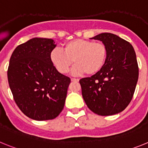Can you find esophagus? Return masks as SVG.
<instances>
[{
	"mask_svg": "<svg viewBox=\"0 0 148 148\" xmlns=\"http://www.w3.org/2000/svg\"><path fill=\"white\" fill-rule=\"evenodd\" d=\"M79 81V79L78 78H71V82H78Z\"/></svg>",
	"mask_w": 148,
	"mask_h": 148,
	"instance_id": "1",
	"label": "esophagus"
}]
</instances>
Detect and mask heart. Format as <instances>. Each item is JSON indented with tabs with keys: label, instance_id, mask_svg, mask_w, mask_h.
<instances>
[{
	"label": "heart",
	"instance_id": "1",
	"mask_svg": "<svg viewBox=\"0 0 148 148\" xmlns=\"http://www.w3.org/2000/svg\"><path fill=\"white\" fill-rule=\"evenodd\" d=\"M108 54L106 46L101 42H93L85 39H75L66 42L62 49L56 48L50 53V61L60 73L65 74L70 70L73 60V75H87L97 73L104 66Z\"/></svg>",
	"mask_w": 148,
	"mask_h": 148
}]
</instances>
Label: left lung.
Here are the masks:
<instances>
[{
	"mask_svg": "<svg viewBox=\"0 0 148 148\" xmlns=\"http://www.w3.org/2000/svg\"><path fill=\"white\" fill-rule=\"evenodd\" d=\"M91 39L102 41L108 54L102 68L80 82L83 99L89 109L99 116L123 111L133 99L138 78L135 50L116 35L101 33Z\"/></svg>",
	"mask_w": 148,
	"mask_h": 148,
	"instance_id": "8db88e82",
	"label": "left lung"
}]
</instances>
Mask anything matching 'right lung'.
Instances as JSON below:
<instances>
[{
    "instance_id": "right-lung-1",
    "label": "right lung",
    "mask_w": 148,
    "mask_h": 148,
    "mask_svg": "<svg viewBox=\"0 0 148 148\" xmlns=\"http://www.w3.org/2000/svg\"><path fill=\"white\" fill-rule=\"evenodd\" d=\"M56 47L53 39L34 38L18 45L10 58V90L19 109L32 119H53L64 107L70 78L51 62Z\"/></svg>"
}]
</instances>
